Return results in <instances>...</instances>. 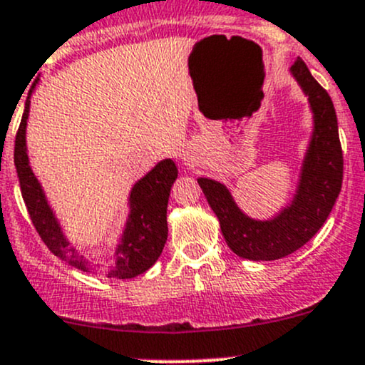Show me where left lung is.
Wrapping results in <instances>:
<instances>
[{"label":"left lung","mask_w":365,"mask_h":365,"mask_svg":"<svg viewBox=\"0 0 365 365\" xmlns=\"http://www.w3.org/2000/svg\"><path fill=\"white\" fill-rule=\"evenodd\" d=\"M291 74L308 97L314 114V131L293 201L274 218L255 220L242 213L223 183L197 178L228 247L253 262L284 258L305 246L324 225L341 190L343 152L332 100L302 58L294 60Z\"/></svg>","instance_id":"8db88e82"}]
</instances>
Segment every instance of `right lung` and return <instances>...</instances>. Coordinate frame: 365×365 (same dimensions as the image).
<instances>
[{
    "label": "right lung",
    "mask_w": 365,
    "mask_h": 365,
    "mask_svg": "<svg viewBox=\"0 0 365 365\" xmlns=\"http://www.w3.org/2000/svg\"><path fill=\"white\" fill-rule=\"evenodd\" d=\"M33 90L27 95L26 109H24L22 121H20L17 137H15L14 161L17 168L24 202H26L39 237L55 256L79 270L88 272V274L106 275L112 279H133L147 272L158 262L168 239L166 210L171 187L178 176L176 164L171 159H163L135 183L130 192V197H128L130 215H128L123 235L114 251V259L110 265H100V263L91 262L79 255L74 247H71L69 239L66 237L57 216L48 204L41 183L38 182L29 166L26 128L27 119H29Z\"/></svg>",
    "instance_id": "right-lung-1"
}]
</instances>
